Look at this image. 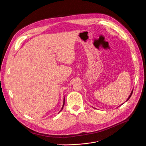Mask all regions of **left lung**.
Segmentation results:
<instances>
[{
  "instance_id": "1",
  "label": "left lung",
  "mask_w": 146,
  "mask_h": 146,
  "mask_svg": "<svg viewBox=\"0 0 146 146\" xmlns=\"http://www.w3.org/2000/svg\"><path fill=\"white\" fill-rule=\"evenodd\" d=\"M132 93H133V91H132V92H131V95H129V97H128V99H127V101H128V100H129V98H131V95H132ZM127 101H126V102H127Z\"/></svg>"
}]
</instances>
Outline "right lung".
Wrapping results in <instances>:
<instances>
[{"label": "right lung", "instance_id": "right-lung-1", "mask_svg": "<svg viewBox=\"0 0 146 146\" xmlns=\"http://www.w3.org/2000/svg\"><path fill=\"white\" fill-rule=\"evenodd\" d=\"M64 105H65V97H64V104H63V106H62V109H61V110H60V111H62V109H63V108H64ZM59 111V112H60Z\"/></svg>", "mask_w": 146, "mask_h": 146}]
</instances>
